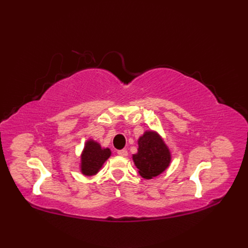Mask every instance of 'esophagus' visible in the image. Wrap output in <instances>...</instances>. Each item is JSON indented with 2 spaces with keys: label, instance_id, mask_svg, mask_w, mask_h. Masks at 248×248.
Segmentation results:
<instances>
[{
  "label": "esophagus",
  "instance_id": "obj_1",
  "mask_svg": "<svg viewBox=\"0 0 248 248\" xmlns=\"http://www.w3.org/2000/svg\"><path fill=\"white\" fill-rule=\"evenodd\" d=\"M117 153H118V155H120V156H127V155H128V152H127L126 149H120V150H118Z\"/></svg>",
  "mask_w": 248,
  "mask_h": 248
}]
</instances>
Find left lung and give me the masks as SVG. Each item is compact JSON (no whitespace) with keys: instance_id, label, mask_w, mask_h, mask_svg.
<instances>
[{"instance_id":"8db88e82","label":"left lung","mask_w":248,"mask_h":248,"mask_svg":"<svg viewBox=\"0 0 248 248\" xmlns=\"http://www.w3.org/2000/svg\"><path fill=\"white\" fill-rule=\"evenodd\" d=\"M132 158L139 174L143 179L150 180L169 168L171 155L158 133L145 131L138 139V152Z\"/></svg>"}]
</instances>
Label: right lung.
<instances>
[{
  "mask_svg": "<svg viewBox=\"0 0 248 248\" xmlns=\"http://www.w3.org/2000/svg\"><path fill=\"white\" fill-rule=\"evenodd\" d=\"M111 156L109 148H102L95 140H88L80 156V171L91 176L98 173L104 162Z\"/></svg>",
  "mask_w": 248,
  "mask_h": 248,
  "instance_id": "right-lung-1",
  "label": "right lung"
}]
</instances>
